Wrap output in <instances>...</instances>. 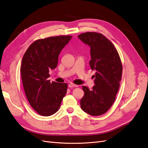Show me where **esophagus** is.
Returning a JSON list of instances; mask_svg holds the SVG:
<instances>
[{
  "mask_svg": "<svg viewBox=\"0 0 148 148\" xmlns=\"http://www.w3.org/2000/svg\"><path fill=\"white\" fill-rule=\"evenodd\" d=\"M78 85H76V84H72V83H71V84H70L69 85H68V86H69V87H70V88L78 87Z\"/></svg>",
  "mask_w": 148,
  "mask_h": 148,
  "instance_id": "esophagus-1",
  "label": "esophagus"
}]
</instances>
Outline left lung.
Segmentation results:
<instances>
[{"mask_svg":"<svg viewBox=\"0 0 148 148\" xmlns=\"http://www.w3.org/2000/svg\"><path fill=\"white\" fill-rule=\"evenodd\" d=\"M78 37L90 47V66L96 71L92 90L82 86L85 95L80 106L91 116H100L110 109L116 99L122 78L121 60L114 45L101 33L86 32Z\"/></svg>","mask_w":148,"mask_h":148,"instance_id":"left-lung-1","label":"left lung"}]
</instances>
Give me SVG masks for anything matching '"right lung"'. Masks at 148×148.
<instances>
[{"label":"right lung","mask_w":148,"mask_h":148,"mask_svg":"<svg viewBox=\"0 0 148 148\" xmlns=\"http://www.w3.org/2000/svg\"><path fill=\"white\" fill-rule=\"evenodd\" d=\"M71 36L39 39L29 46L21 66L23 85L33 109L42 116H49L59 110L66 95L68 84L48 80L49 71L57 66L58 56Z\"/></svg>","instance_id":"add662e5"}]
</instances>
